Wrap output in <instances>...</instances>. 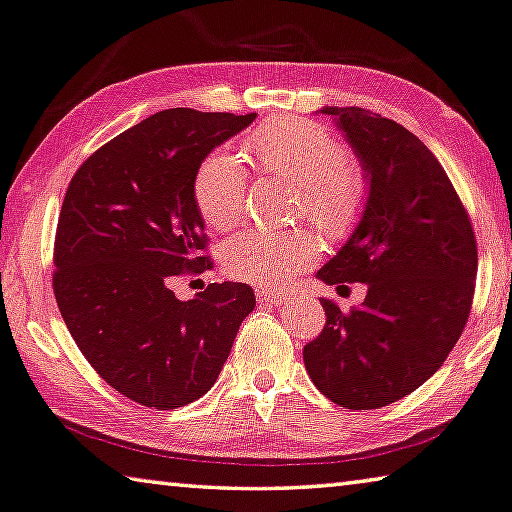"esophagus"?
Segmentation results:
<instances>
[{
  "label": "esophagus",
  "mask_w": 512,
  "mask_h": 512,
  "mask_svg": "<svg viewBox=\"0 0 512 512\" xmlns=\"http://www.w3.org/2000/svg\"><path fill=\"white\" fill-rule=\"evenodd\" d=\"M258 301H272V304H286L290 299L288 290H267V288H258L256 290Z\"/></svg>",
  "instance_id": "1"
}]
</instances>
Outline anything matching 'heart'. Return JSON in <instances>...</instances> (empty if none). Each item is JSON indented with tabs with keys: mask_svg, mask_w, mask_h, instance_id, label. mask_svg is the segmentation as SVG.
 Segmentation results:
<instances>
[{
	"mask_svg": "<svg viewBox=\"0 0 512 512\" xmlns=\"http://www.w3.org/2000/svg\"><path fill=\"white\" fill-rule=\"evenodd\" d=\"M242 152L261 170L301 181L297 215L320 226L326 238L340 240L365 211L370 183L356 158L322 124L281 117L249 131ZM245 167L229 152L208 154L192 177L199 215L215 231H229L245 211ZM320 256V240L311 229H249L226 242L224 272L238 281L272 288L311 265Z\"/></svg>",
	"mask_w": 512,
	"mask_h": 512,
	"instance_id": "heart-1",
	"label": "heart"
}]
</instances>
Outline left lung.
<instances>
[{"instance_id":"obj_1","label":"left lung","mask_w":512,"mask_h":512,"mask_svg":"<svg viewBox=\"0 0 512 512\" xmlns=\"http://www.w3.org/2000/svg\"><path fill=\"white\" fill-rule=\"evenodd\" d=\"M370 183L363 217L317 279L365 283L351 311L320 299L322 333L304 347L322 395L372 410L410 395L440 370L463 333L476 281V238L463 201L424 142L358 106H324Z\"/></svg>"}]
</instances>
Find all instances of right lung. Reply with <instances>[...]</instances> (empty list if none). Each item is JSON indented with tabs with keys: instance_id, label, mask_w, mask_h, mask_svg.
<instances>
[{
	"instance_id": "add662e5",
	"label": "right lung",
	"mask_w": 512,
	"mask_h": 512,
	"mask_svg": "<svg viewBox=\"0 0 512 512\" xmlns=\"http://www.w3.org/2000/svg\"><path fill=\"white\" fill-rule=\"evenodd\" d=\"M254 120L167 108L99 147L67 186L54 242L58 311L95 372L147 408L206 395L256 306L247 283H211L188 301L170 288L213 265L201 254L195 170Z\"/></svg>"
}]
</instances>
